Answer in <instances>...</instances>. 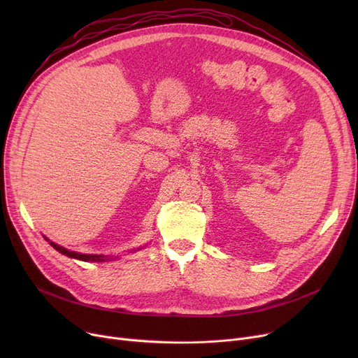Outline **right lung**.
Segmentation results:
<instances>
[{"label":"right lung","mask_w":358,"mask_h":358,"mask_svg":"<svg viewBox=\"0 0 358 358\" xmlns=\"http://www.w3.org/2000/svg\"><path fill=\"white\" fill-rule=\"evenodd\" d=\"M50 245H52L56 251H59L61 254H64V255H66V257H71V258H77V259H83V261H100V262L107 259V257H104V255H91V254H80V252L68 251V250L59 247L58 243H53V242H50Z\"/></svg>","instance_id":"1"}]
</instances>
